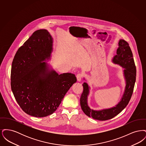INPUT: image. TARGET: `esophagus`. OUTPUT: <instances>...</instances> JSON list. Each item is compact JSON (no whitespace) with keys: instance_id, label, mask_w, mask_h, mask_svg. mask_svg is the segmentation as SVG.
<instances>
[{"instance_id":"1","label":"esophagus","mask_w":146,"mask_h":146,"mask_svg":"<svg viewBox=\"0 0 146 146\" xmlns=\"http://www.w3.org/2000/svg\"><path fill=\"white\" fill-rule=\"evenodd\" d=\"M76 79H77V81L78 82H80L82 78V75L80 73H79L76 75Z\"/></svg>"}]
</instances>
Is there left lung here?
I'll return each mask as SVG.
<instances>
[{
    "label": "left lung",
    "instance_id": "8db88e82",
    "mask_svg": "<svg viewBox=\"0 0 146 146\" xmlns=\"http://www.w3.org/2000/svg\"><path fill=\"white\" fill-rule=\"evenodd\" d=\"M113 62L125 68L124 70L126 79L125 92L120 102L115 107L101 111L91 110L87 103L89 87L86 83H84L83 92L81 95L80 106L84 113L89 117L98 120H107L114 118L122 111L128 104L132 96L136 76V68L129 44L125 40L120 39L117 55L113 58Z\"/></svg>",
    "mask_w": 146,
    "mask_h": 146
}]
</instances>
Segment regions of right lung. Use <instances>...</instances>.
<instances>
[{
  "label": "right lung",
  "instance_id": "right-lung-1",
  "mask_svg": "<svg viewBox=\"0 0 146 146\" xmlns=\"http://www.w3.org/2000/svg\"><path fill=\"white\" fill-rule=\"evenodd\" d=\"M52 39L46 29L32 34L18 49L11 70V87L21 109L35 117H44L57 109L63 98L76 82L74 74L58 75L47 71L46 63L52 50Z\"/></svg>",
  "mask_w": 146,
  "mask_h": 146
}]
</instances>
